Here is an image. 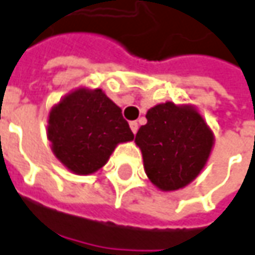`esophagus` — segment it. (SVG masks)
Returning a JSON list of instances; mask_svg holds the SVG:
<instances>
[{
  "mask_svg": "<svg viewBox=\"0 0 255 255\" xmlns=\"http://www.w3.org/2000/svg\"><path fill=\"white\" fill-rule=\"evenodd\" d=\"M129 125H130L131 131H133V133L136 134V133H137V129H139V125H137V122H134V121H133V122H130Z\"/></svg>",
  "mask_w": 255,
  "mask_h": 255,
  "instance_id": "obj_1",
  "label": "esophagus"
}]
</instances>
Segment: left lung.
<instances>
[{
    "instance_id": "obj_1",
    "label": "left lung",
    "mask_w": 255,
    "mask_h": 255,
    "mask_svg": "<svg viewBox=\"0 0 255 255\" xmlns=\"http://www.w3.org/2000/svg\"><path fill=\"white\" fill-rule=\"evenodd\" d=\"M147 124L136 133L148 179L161 191L184 188L209 158L213 133L189 105L158 104L147 111Z\"/></svg>"
}]
</instances>
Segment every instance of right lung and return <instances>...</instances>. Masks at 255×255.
Wrapping results in <instances>:
<instances>
[{"mask_svg":"<svg viewBox=\"0 0 255 255\" xmlns=\"http://www.w3.org/2000/svg\"><path fill=\"white\" fill-rule=\"evenodd\" d=\"M47 137L63 165L87 175L104 167L116 146L134 134L121 108L102 90L78 88L52 108Z\"/></svg>","mask_w":255,"mask_h":255,"instance_id":"right-lung-1","label":"right lung"}]
</instances>
